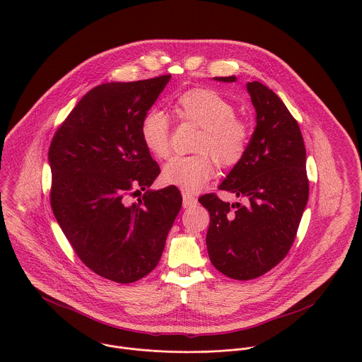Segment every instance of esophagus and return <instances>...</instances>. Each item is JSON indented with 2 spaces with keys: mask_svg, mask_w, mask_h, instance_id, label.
Masks as SVG:
<instances>
[{
  "mask_svg": "<svg viewBox=\"0 0 362 362\" xmlns=\"http://www.w3.org/2000/svg\"><path fill=\"white\" fill-rule=\"evenodd\" d=\"M182 196H183V208H192V206H194L197 203V199L192 193L183 192Z\"/></svg>",
  "mask_w": 362,
  "mask_h": 362,
  "instance_id": "1",
  "label": "esophagus"
}]
</instances>
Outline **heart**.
I'll return each mask as SVG.
<instances>
[{
  "label": "heart",
  "instance_id": "1",
  "mask_svg": "<svg viewBox=\"0 0 362 362\" xmlns=\"http://www.w3.org/2000/svg\"><path fill=\"white\" fill-rule=\"evenodd\" d=\"M173 110L182 122L202 129L192 156H176L165 166L162 179L166 185L185 192H196L208 183L216 163L229 169L246 154L250 130L236 117V107L228 98L211 88H189L173 101ZM140 137L146 148L158 159H166L172 150V133L168 117L156 109L146 112L140 122Z\"/></svg>",
  "mask_w": 362,
  "mask_h": 362
}]
</instances>
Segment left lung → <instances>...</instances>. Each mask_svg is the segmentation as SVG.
<instances>
[{"instance_id":"8db88e82","label":"left lung","mask_w":362,"mask_h":362,"mask_svg":"<svg viewBox=\"0 0 362 362\" xmlns=\"http://www.w3.org/2000/svg\"><path fill=\"white\" fill-rule=\"evenodd\" d=\"M246 88L256 110V127L245 158L219 186L245 197L246 204L226 203L216 193L199 199L211 215L206 233L211 262L238 281L262 276L288 255L309 196L298 122L269 87L252 81Z\"/></svg>"}]
</instances>
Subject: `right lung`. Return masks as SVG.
<instances>
[{
  "label": "right lung",
  "instance_id": "obj_1",
  "mask_svg": "<svg viewBox=\"0 0 362 362\" xmlns=\"http://www.w3.org/2000/svg\"><path fill=\"white\" fill-rule=\"evenodd\" d=\"M170 74L91 88L48 148L49 203L80 261L101 278L132 284L150 274L182 208L177 187L146 190L160 173L140 122Z\"/></svg>",
  "mask_w": 362,
  "mask_h": 362
}]
</instances>
